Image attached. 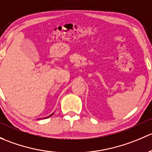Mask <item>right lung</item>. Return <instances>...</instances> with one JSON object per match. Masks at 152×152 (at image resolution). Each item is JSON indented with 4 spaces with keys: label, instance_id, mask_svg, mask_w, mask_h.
<instances>
[{
    "label": "right lung",
    "instance_id": "1",
    "mask_svg": "<svg viewBox=\"0 0 152 152\" xmlns=\"http://www.w3.org/2000/svg\"><path fill=\"white\" fill-rule=\"evenodd\" d=\"M53 114H54V113H52V114H51V115H49V116H48V117H45V118H43V119H44V118H49V117L52 116V115H53Z\"/></svg>",
    "mask_w": 152,
    "mask_h": 152
}]
</instances>
